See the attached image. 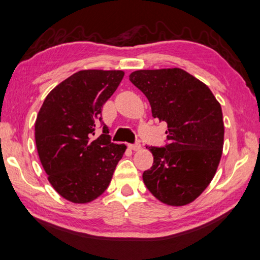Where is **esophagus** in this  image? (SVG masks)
<instances>
[{"label": "esophagus", "instance_id": "obj_1", "mask_svg": "<svg viewBox=\"0 0 260 260\" xmlns=\"http://www.w3.org/2000/svg\"><path fill=\"white\" fill-rule=\"evenodd\" d=\"M128 147L133 151H139L141 149V144L137 142V143H135V144H128Z\"/></svg>", "mask_w": 260, "mask_h": 260}]
</instances>
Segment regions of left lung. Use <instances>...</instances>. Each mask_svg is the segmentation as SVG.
I'll return each mask as SVG.
<instances>
[{
  "instance_id": "left-lung-1",
  "label": "left lung",
  "mask_w": 260,
  "mask_h": 260,
  "mask_svg": "<svg viewBox=\"0 0 260 260\" xmlns=\"http://www.w3.org/2000/svg\"><path fill=\"white\" fill-rule=\"evenodd\" d=\"M129 80L149 100L152 116L168 124V144L146 146L153 166L143 172L144 184L167 205L189 204L210 185L220 164L221 105L205 83L178 68L135 71Z\"/></svg>"
}]
</instances>
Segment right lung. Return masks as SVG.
<instances>
[{
	"label": "right lung",
	"instance_id": "1",
	"mask_svg": "<svg viewBox=\"0 0 260 260\" xmlns=\"http://www.w3.org/2000/svg\"><path fill=\"white\" fill-rule=\"evenodd\" d=\"M123 71L83 70L50 91L37 115L35 140L48 181L76 204L90 203L108 188L125 144L111 143L103 106L118 88ZM100 123L103 134L95 136Z\"/></svg>",
	"mask_w": 260,
	"mask_h": 260
}]
</instances>
